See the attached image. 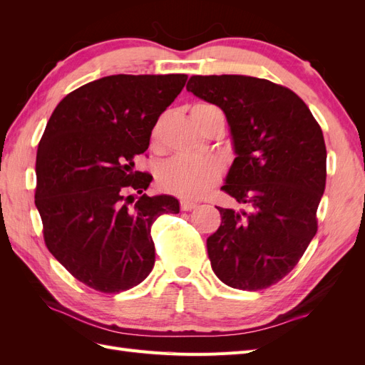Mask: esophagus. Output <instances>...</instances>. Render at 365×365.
<instances>
[{
  "instance_id": "34e87169",
  "label": "esophagus",
  "mask_w": 365,
  "mask_h": 365,
  "mask_svg": "<svg viewBox=\"0 0 365 365\" xmlns=\"http://www.w3.org/2000/svg\"><path fill=\"white\" fill-rule=\"evenodd\" d=\"M196 202H192V201H181V210L182 212H192V210L196 208Z\"/></svg>"
}]
</instances>
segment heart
Here are the masks:
<instances>
[{
    "mask_svg": "<svg viewBox=\"0 0 365 365\" xmlns=\"http://www.w3.org/2000/svg\"><path fill=\"white\" fill-rule=\"evenodd\" d=\"M212 108L216 106L208 103L195 105L192 108V118L195 123L197 121V115ZM220 176H222V165L213 157L178 155L161 165L157 180L161 190L187 197V200H196L217 184Z\"/></svg>",
    "mask_w": 365,
    "mask_h": 365,
    "instance_id": "b5f03b06",
    "label": "heart"
}]
</instances>
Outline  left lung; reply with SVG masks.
Wrapping results in <instances>:
<instances>
[{"label":"left lung","mask_w":365,"mask_h":365,"mask_svg":"<svg viewBox=\"0 0 365 365\" xmlns=\"http://www.w3.org/2000/svg\"><path fill=\"white\" fill-rule=\"evenodd\" d=\"M187 91L224 111L237 157L222 190L248 208L217 207L222 224L207 239L212 268L235 289H267L295 268L317 233L323 130L300 97L267 79L192 76Z\"/></svg>","instance_id":"left-lung-1"}]
</instances>
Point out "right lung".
<instances>
[{"label": "right lung", "mask_w": 365, "mask_h": 365, "mask_svg": "<svg viewBox=\"0 0 365 365\" xmlns=\"http://www.w3.org/2000/svg\"><path fill=\"white\" fill-rule=\"evenodd\" d=\"M187 74H117L65 96L36 155L35 204L43 242L74 279L105 294L134 288L155 263L150 227L180 213L173 196H148V172L134 170L158 117Z\"/></svg>", "instance_id": "add662e5"}]
</instances>
